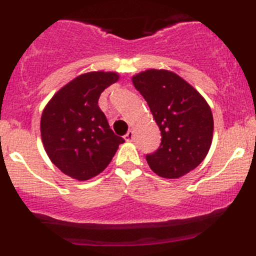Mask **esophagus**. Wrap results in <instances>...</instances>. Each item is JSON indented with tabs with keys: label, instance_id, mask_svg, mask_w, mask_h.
Returning <instances> with one entry per match:
<instances>
[{
	"label": "esophagus",
	"instance_id": "esophagus-1",
	"mask_svg": "<svg viewBox=\"0 0 256 256\" xmlns=\"http://www.w3.org/2000/svg\"><path fill=\"white\" fill-rule=\"evenodd\" d=\"M125 140L126 141H132L134 140V131L132 130L128 131V134L125 135Z\"/></svg>",
	"mask_w": 256,
	"mask_h": 256
}]
</instances>
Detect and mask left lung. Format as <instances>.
I'll list each match as a JSON object with an SVG mask.
<instances>
[{
    "instance_id": "obj_1",
    "label": "left lung",
    "mask_w": 256,
    "mask_h": 256,
    "mask_svg": "<svg viewBox=\"0 0 256 256\" xmlns=\"http://www.w3.org/2000/svg\"><path fill=\"white\" fill-rule=\"evenodd\" d=\"M161 131V144L146 154L150 168L164 178H178L200 166L213 138V115L204 98L168 70L142 72L132 78Z\"/></svg>"
}]
</instances>
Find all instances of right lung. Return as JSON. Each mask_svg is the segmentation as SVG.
<instances>
[{"label": "right lung", "instance_id": "right-lung-1", "mask_svg": "<svg viewBox=\"0 0 256 256\" xmlns=\"http://www.w3.org/2000/svg\"><path fill=\"white\" fill-rule=\"evenodd\" d=\"M116 73L92 72L62 88L44 108L40 134L50 161L66 176L86 180L104 171L125 142L110 128L98 102Z\"/></svg>", "mask_w": 256, "mask_h": 256}]
</instances>
